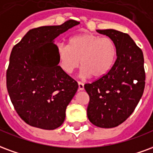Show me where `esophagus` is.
<instances>
[{
  "label": "esophagus",
  "mask_w": 153,
  "mask_h": 153,
  "mask_svg": "<svg viewBox=\"0 0 153 153\" xmlns=\"http://www.w3.org/2000/svg\"><path fill=\"white\" fill-rule=\"evenodd\" d=\"M84 90V84L81 82H78V90Z\"/></svg>",
  "instance_id": "1"
}]
</instances>
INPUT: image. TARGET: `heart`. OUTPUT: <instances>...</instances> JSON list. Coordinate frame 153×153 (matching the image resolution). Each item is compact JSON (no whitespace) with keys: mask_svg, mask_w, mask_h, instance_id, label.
<instances>
[{"mask_svg":"<svg viewBox=\"0 0 153 153\" xmlns=\"http://www.w3.org/2000/svg\"><path fill=\"white\" fill-rule=\"evenodd\" d=\"M117 53V45L112 39L91 33L74 36L69 40L68 45L57 46L60 68L71 74L81 63L80 75L83 78L104 76L114 64Z\"/></svg>","mask_w":153,"mask_h":153,"instance_id":"heart-1","label":"heart"}]
</instances>
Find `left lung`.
Here are the masks:
<instances>
[{
  "label": "left lung",
  "mask_w": 153,
  "mask_h": 153,
  "mask_svg": "<svg viewBox=\"0 0 153 153\" xmlns=\"http://www.w3.org/2000/svg\"><path fill=\"white\" fill-rule=\"evenodd\" d=\"M97 32L112 39L117 59L104 76L85 85L90 96L87 116L100 128H113L132 114L144 90L145 72L143 51L126 33L115 29Z\"/></svg>",
  "instance_id": "8db88e82"
}]
</instances>
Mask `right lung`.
Wrapping results in <instances>:
<instances>
[{
  "mask_svg": "<svg viewBox=\"0 0 153 153\" xmlns=\"http://www.w3.org/2000/svg\"><path fill=\"white\" fill-rule=\"evenodd\" d=\"M79 23L69 19L30 30L11 51L8 93L18 114L32 126L54 130L65 120L78 85L58 66L54 39Z\"/></svg>",
  "mask_w": 153,
  "mask_h": 153,
  "instance_id": "1",
  "label": "right lung"
}]
</instances>
